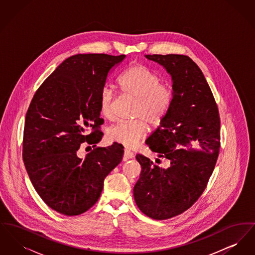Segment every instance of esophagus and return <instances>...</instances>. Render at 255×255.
Here are the masks:
<instances>
[{"mask_svg":"<svg viewBox=\"0 0 255 255\" xmlns=\"http://www.w3.org/2000/svg\"><path fill=\"white\" fill-rule=\"evenodd\" d=\"M133 158V152H131L129 149H125V150H124V155H123V160H128V159Z\"/></svg>","mask_w":255,"mask_h":255,"instance_id":"obj_1","label":"esophagus"}]
</instances>
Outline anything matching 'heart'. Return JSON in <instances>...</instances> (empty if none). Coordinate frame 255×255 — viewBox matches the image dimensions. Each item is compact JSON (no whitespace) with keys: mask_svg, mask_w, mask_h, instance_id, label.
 Listing matches in <instances>:
<instances>
[{"mask_svg":"<svg viewBox=\"0 0 255 255\" xmlns=\"http://www.w3.org/2000/svg\"><path fill=\"white\" fill-rule=\"evenodd\" d=\"M158 74L143 64H133L122 73L119 84L122 92L136 102L134 118H142L152 125H158L169 108L172 95L168 86L160 84ZM115 95L109 88H103L98 98L100 114L108 121L115 119ZM148 133V125L143 120L118 122L111 126L107 136L113 142L126 147H134Z\"/></svg>","mask_w":255,"mask_h":255,"instance_id":"b5f03b06","label":"heart"}]
</instances>
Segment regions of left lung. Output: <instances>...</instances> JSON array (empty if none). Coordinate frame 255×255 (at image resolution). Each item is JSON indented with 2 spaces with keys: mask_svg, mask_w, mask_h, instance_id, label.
Masks as SVG:
<instances>
[{
  "mask_svg": "<svg viewBox=\"0 0 255 255\" xmlns=\"http://www.w3.org/2000/svg\"><path fill=\"white\" fill-rule=\"evenodd\" d=\"M144 56L161 65L172 79L168 111L146 139L158 158L169 159L170 164L161 167L136 155L141 173L133 198L148 217L165 220L193 206L206 189L218 158L220 117L206 78L191 58L181 54Z\"/></svg>",
  "mask_w": 255,
  "mask_h": 255,
  "instance_id": "obj_1",
  "label": "left lung"
}]
</instances>
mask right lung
I'll return each instance as SVG.
<instances>
[{
  "label": "right lung",
  "mask_w": 255,
  "mask_h": 255,
  "mask_svg": "<svg viewBox=\"0 0 255 255\" xmlns=\"http://www.w3.org/2000/svg\"><path fill=\"white\" fill-rule=\"evenodd\" d=\"M125 57L93 53L67 58L40 86L26 112L25 169L41 199L61 214L74 216L90 209L104 179L122 161L124 151L118 143L97 147L85 158L77 151L83 142L101 140L99 95L110 72Z\"/></svg>",
  "instance_id": "obj_1"
}]
</instances>
